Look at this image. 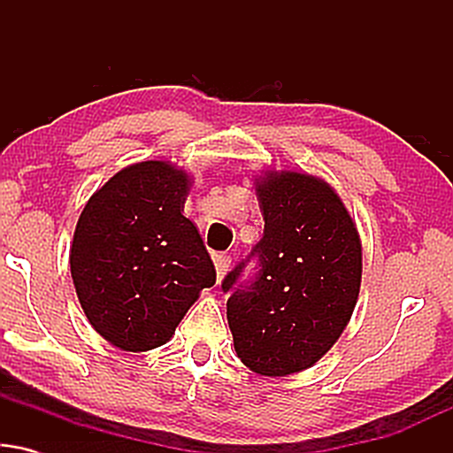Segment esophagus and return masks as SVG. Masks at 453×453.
<instances>
[{"label":"esophagus","instance_id":"34e87169","mask_svg":"<svg viewBox=\"0 0 453 453\" xmlns=\"http://www.w3.org/2000/svg\"><path fill=\"white\" fill-rule=\"evenodd\" d=\"M230 264H232V257H230V256H226V253H219V256H215L217 280H221L223 277H226L227 270H230Z\"/></svg>","mask_w":453,"mask_h":453}]
</instances>
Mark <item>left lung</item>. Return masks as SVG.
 I'll use <instances>...</instances> for the list:
<instances>
[{"label":"left lung","instance_id":"8db88e82","mask_svg":"<svg viewBox=\"0 0 453 453\" xmlns=\"http://www.w3.org/2000/svg\"><path fill=\"white\" fill-rule=\"evenodd\" d=\"M264 236L227 277L234 349L257 375L285 377L313 366L349 324L362 283V242L326 180L294 170L256 179ZM258 257V274L241 284Z\"/></svg>","mask_w":453,"mask_h":453}]
</instances>
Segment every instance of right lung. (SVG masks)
I'll list each match as a JSON object with an SVG mask.
<instances>
[{"instance_id": "right-lung-1", "label": "right lung", "mask_w": 453, "mask_h": 453, "mask_svg": "<svg viewBox=\"0 0 453 453\" xmlns=\"http://www.w3.org/2000/svg\"><path fill=\"white\" fill-rule=\"evenodd\" d=\"M191 179L170 161L117 173L78 217L70 270L89 324L123 351L165 345L217 273L183 215Z\"/></svg>"}]
</instances>
